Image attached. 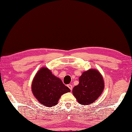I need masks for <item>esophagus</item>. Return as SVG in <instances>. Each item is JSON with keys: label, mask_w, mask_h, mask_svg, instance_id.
<instances>
[{"label": "esophagus", "mask_w": 132, "mask_h": 132, "mask_svg": "<svg viewBox=\"0 0 132 132\" xmlns=\"http://www.w3.org/2000/svg\"><path fill=\"white\" fill-rule=\"evenodd\" d=\"M68 87L69 88V89H70V90L71 91L72 90V88H73V86H71V84H69V85H68Z\"/></svg>", "instance_id": "1"}]
</instances>
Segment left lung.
I'll use <instances>...</instances> for the list:
<instances>
[{"instance_id":"obj_1","label":"left lung","mask_w":132,"mask_h":132,"mask_svg":"<svg viewBox=\"0 0 132 132\" xmlns=\"http://www.w3.org/2000/svg\"><path fill=\"white\" fill-rule=\"evenodd\" d=\"M104 88L103 77L96 69H90L79 77V84L74 87L73 94L81 105H87L94 102Z\"/></svg>"}]
</instances>
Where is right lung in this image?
<instances>
[{
  "instance_id": "right-lung-1",
  "label": "right lung",
  "mask_w": 132,
  "mask_h": 132,
  "mask_svg": "<svg viewBox=\"0 0 132 132\" xmlns=\"http://www.w3.org/2000/svg\"><path fill=\"white\" fill-rule=\"evenodd\" d=\"M31 88L37 100L46 107L56 105L62 95L70 91L61 79L55 77L46 68H41L37 73Z\"/></svg>"
}]
</instances>
